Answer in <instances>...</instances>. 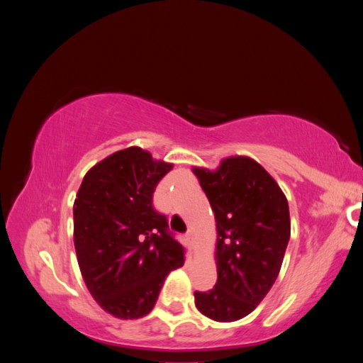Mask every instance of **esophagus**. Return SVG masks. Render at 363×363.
<instances>
[{
	"mask_svg": "<svg viewBox=\"0 0 363 363\" xmlns=\"http://www.w3.org/2000/svg\"><path fill=\"white\" fill-rule=\"evenodd\" d=\"M186 239H188V242H189V245H195V232H194V230L191 228V230H188V233H186Z\"/></svg>",
	"mask_w": 363,
	"mask_h": 363,
	"instance_id": "esophagus-1",
	"label": "esophagus"
}]
</instances>
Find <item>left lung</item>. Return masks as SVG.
Returning a JSON list of instances; mask_svg holds the SVG:
<instances>
[{"instance_id": "obj_1", "label": "left lung", "mask_w": 363, "mask_h": 363, "mask_svg": "<svg viewBox=\"0 0 363 363\" xmlns=\"http://www.w3.org/2000/svg\"><path fill=\"white\" fill-rule=\"evenodd\" d=\"M216 223L218 280L195 292V306L218 323L247 316L276 281L291 236L289 206L277 182L255 159L225 157L215 171L192 167Z\"/></svg>"}]
</instances>
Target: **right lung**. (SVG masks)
<instances>
[{"mask_svg":"<svg viewBox=\"0 0 363 363\" xmlns=\"http://www.w3.org/2000/svg\"><path fill=\"white\" fill-rule=\"evenodd\" d=\"M172 163L130 147L86 172L74 201V245L83 280L103 311L136 320L155 307L164 277L183 267L184 248L152 207Z\"/></svg>","mask_w":363,"mask_h":363,"instance_id":"right-lung-1","label":"right lung"}]
</instances>
